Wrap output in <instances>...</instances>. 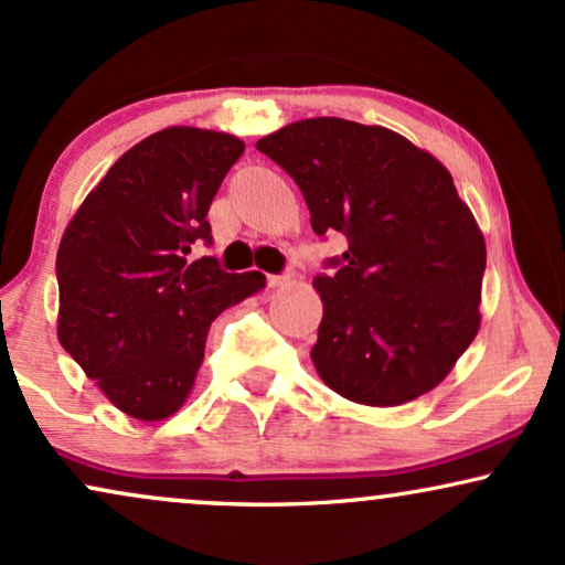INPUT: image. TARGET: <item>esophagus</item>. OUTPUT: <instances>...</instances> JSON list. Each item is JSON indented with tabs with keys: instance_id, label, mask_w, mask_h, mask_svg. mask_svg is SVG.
I'll list each match as a JSON object with an SVG mask.
<instances>
[{
	"instance_id": "34e87169",
	"label": "esophagus",
	"mask_w": 565,
	"mask_h": 565,
	"mask_svg": "<svg viewBox=\"0 0 565 565\" xmlns=\"http://www.w3.org/2000/svg\"><path fill=\"white\" fill-rule=\"evenodd\" d=\"M288 282H290L288 275H269V277H267L269 288H282V285H288Z\"/></svg>"
}]
</instances>
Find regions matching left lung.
Returning <instances> with one entry per match:
<instances>
[{
  "mask_svg": "<svg viewBox=\"0 0 565 565\" xmlns=\"http://www.w3.org/2000/svg\"><path fill=\"white\" fill-rule=\"evenodd\" d=\"M296 180L317 235L343 233L311 348L327 387L403 406L448 377L477 338L484 235L440 159L382 125L309 117L256 141Z\"/></svg>",
  "mask_w": 565,
  "mask_h": 565,
  "instance_id": "1",
  "label": "left lung"
}]
</instances>
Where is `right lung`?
I'll return each mask as SVG.
<instances>
[{
  "label": "right lung",
  "mask_w": 565,
  "mask_h": 565,
  "mask_svg": "<svg viewBox=\"0 0 565 565\" xmlns=\"http://www.w3.org/2000/svg\"><path fill=\"white\" fill-rule=\"evenodd\" d=\"M246 143L175 125L109 167L67 222L57 250V338L122 414L162 422L191 395L206 332L222 311L264 290L262 271L230 275L206 214Z\"/></svg>",
  "instance_id": "obj_1"
}]
</instances>
